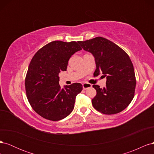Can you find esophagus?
Listing matches in <instances>:
<instances>
[{"label": "esophagus", "instance_id": "obj_1", "mask_svg": "<svg viewBox=\"0 0 154 154\" xmlns=\"http://www.w3.org/2000/svg\"><path fill=\"white\" fill-rule=\"evenodd\" d=\"M82 85H83V90H86L87 88H90V87H92V85L90 84V83H83Z\"/></svg>", "mask_w": 154, "mask_h": 154}]
</instances>
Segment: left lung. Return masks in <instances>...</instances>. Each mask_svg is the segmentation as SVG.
I'll use <instances>...</instances> for the list:
<instances>
[{
	"instance_id": "obj_1",
	"label": "left lung",
	"mask_w": 154,
	"mask_h": 154,
	"mask_svg": "<svg viewBox=\"0 0 154 154\" xmlns=\"http://www.w3.org/2000/svg\"><path fill=\"white\" fill-rule=\"evenodd\" d=\"M78 44L94 56L96 69L94 76L100 73L106 77V87L93 85L96 95L92 100L94 108L104 114L120 112L134 98L136 85L134 69L129 56L112 42L96 37Z\"/></svg>"
}]
</instances>
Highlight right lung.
<instances>
[{
  "mask_svg": "<svg viewBox=\"0 0 154 154\" xmlns=\"http://www.w3.org/2000/svg\"><path fill=\"white\" fill-rule=\"evenodd\" d=\"M80 50L76 42L53 41L39 49L32 58L25 80L26 95L32 109L42 118L59 121L74 109L82 85L74 83L61 88L58 74L66 71L69 58Z\"/></svg>",
  "mask_w": 154,
  "mask_h": 154,
  "instance_id": "add662e5",
  "label": "right lung"
}]
</instances>
